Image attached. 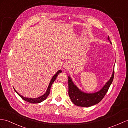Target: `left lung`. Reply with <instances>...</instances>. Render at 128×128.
<instances>
[{
  "instance_id": "left-lung-1",
  "label": "left lung",
  "mask_w": 128,
  "mask_h": 128,
  "mask_svg": "<svg viewBox=\"0 0 128 128\" xmlns=\"http://www.w3.org/2000/svg\"><path fill=\"white\" fill-rule=\"evenodd\" d=\"M108 40L110 41L109 36H108ZM114 70L113 71L111 78L102 90L96 93L92 94L84 93L80 91L78 88L74 84L70 77L68 76L69 96L71 102L75 105L82 107H89L99 103L100 101H102L108 92L110 86L114 80Z\"/></svg>"
}]
</instances>
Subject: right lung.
<instances>
[{
    "label": "right lung",
    "mask_w": 128,
    "mask_h": 128,
    "mask_svg": "<svg viewBox=\"0 0 128 128\" xmlns=\"http://www.w3.org/2000/svg\"><path fill=\"white\" fill-rule=\"evenodd\" d=\"M61 72H62V71H61L60 70H58V71H57V73H56V74H55V75H54V76H53L52 78L51 79V80H50V84H49V86H48V88H47V91H46V93H44V95H42V96H41L38 97V98H34V99H32V98H27L23 97V96H20V94L18 93L17 92H16V90H14H14H15V92H16L17 94L18 95V96H19L20 98H21L22 99H23L24 100L26 101V102H30V103H32V104H36V103L41 102H42V101L45 100V99H46V98H47V96H48L49 94H50V87H51V86H52V84H53V82H54V81L56 80V78H57V76L58 75V74H59V73H60Z\"/></svg>",
    "instance_id": "obj_1"
}]
</instances>
